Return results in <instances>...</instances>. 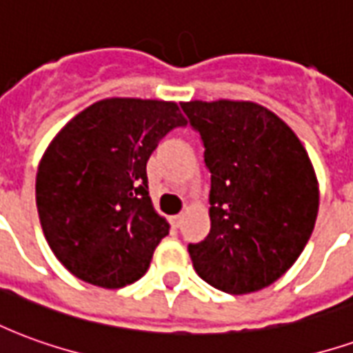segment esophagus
Here are the masks:
<instances>
[{
    "label": "esophagus",
    "mask_w": 353,
    "mask_h": 353,
    "mask_svg": "<svg viewBox=\"0 0 353 353\" xmlns=\"http://www.w3.org/2000/svg\"><path fill=\"white\" fill-rule=\"evenodd\" d=\"M170 223H172V227H174V229L181 227V223H183V215H181V214L172 215V217H170Z\"/></svg>",
    "instance_id": "esophagus-1"
}]
</instances>
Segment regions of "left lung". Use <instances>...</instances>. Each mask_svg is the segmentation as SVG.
Masks as SVG:
<instances>
[{"label":"left lung","mask_w":353,"mask_h":353,"mask_svg":"<svg viewBox=\"0 0 353 353\" xmlns=\"http://www.w3.org/2000/svg\"><path fill=\"white\" fill-rule=\"evenodd\" d=\"M212 172L210 234L189 244L215 289L245 295L281 278L310 240L319 187L310 157L280 117L250 100L183 101Z\"/></svg>","instance_id":"8db88e82"}]
</instances>
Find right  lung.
<instances>
[{
  "label": "right lung",
  "mask_w": 353,
  "mask_h": 353,
  "mask_svg": "<svg viewBox=\"0 0 353 353\" xmlns=\"http://www.w3.org/2000/svg\"><path fill=\"white\" fill-rule=\"evenodd\" d=\"M183 124L176 101L103 98L52 138L35 202L50 250L75 278L119 289L147 272L170 223L154 210L145 166L159 141Z\"/></svg>",
  "instance_id": "right-lung-1"
}]
</instances>
